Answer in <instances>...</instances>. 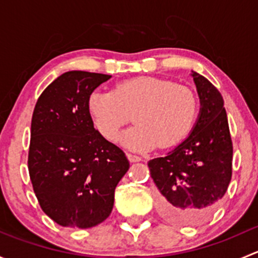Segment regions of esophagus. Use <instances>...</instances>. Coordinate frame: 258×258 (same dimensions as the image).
Wrapping results in <instances>:
<instances>
[{"label":"esophagus","instance_id":"esophagus-1","mask_svg":"<svg viewBox=\"0 0 258 258\" xmlns=\"http://www.w3.org/2000/svg\"><path fill=\"white\" fill-rule=\"evenodd\" d=\"M127 158H128L130 162H140L141 161V157L137 155H134V153H127Z\"/></svg>","mask_w":258,"mask_h":258}]
</instances>
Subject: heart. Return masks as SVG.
I'll use <instances>...</instances> for the list:
<instances>
[{"label": "heart", "instance_id": "obj_1", "mask_svg": "<svg viewBox=\"0 0 258 258\" xmlns=\"http://www.w3.org/2000/svg\"><path fill=\"white\" fill-rule=\"evenodd\" d=\"M87 111L98 134L110 142L116 141L132 114L136 126L123 135L122 142L131 150L145 151L181 142L194 128L199 98L186 85L141 76L117 82L111 92H91Z\"/></svg>", "mask_w": 258, "mask_h": 258}]
</instances>
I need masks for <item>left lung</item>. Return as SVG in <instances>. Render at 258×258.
Instances as JSON below:
<instances>
[{"instance_id":"left-lung-1","label":"left lung","mask_w":258,"mask_h":258,"mask_svg":"<svg viewBox=\"0 0 258 258\" xmlns=\"http://www.w3.org/2000/svg\"><path fill=\"white\" fill-rule=\"evenodd\" d=\"M201 101L191 135L165 157L148 161L158 210L168 222L196 226L220 206L232 177V140L223 98L206 77L192 72Z\"/></svg>"}]
</instances>
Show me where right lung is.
Segmentation results:
<instances>
[{"label":"right lung","mask_w":258,"mask_h":258,"mask_svg":"<svg viewBox=\"0 0 258 258\" xmlns=\"http://www.w3.org/2000/svg\"><path fill=\"white\" fill-rule=\"evenodd\" d=\"M110 75L69 71L46 87L31 122L28 172L41 209L59 226L90 228L113 209L130 168L123 151L93 127L87 98Z\"/></svg>","instance_id":"obj_1"}]
</instances>
